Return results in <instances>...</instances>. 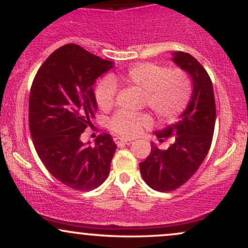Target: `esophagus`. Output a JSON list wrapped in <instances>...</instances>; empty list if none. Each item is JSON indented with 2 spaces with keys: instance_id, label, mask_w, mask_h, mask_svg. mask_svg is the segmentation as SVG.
I'll list each match as a JSON object with an SVG mask.
<instances>
[{
  "instance_id": "1",
  "label": "esophagus",
  "mask_w": 248,
  "mask_h": 248,
  "mask_svg": "<svg viewBox=\"0 0 248 248\" xmlns=\"http://www.w3.org/2000/svg\"><path fill=\"white\" fill-rule=\"evenodd\" d=\"M115 142L116 144H118L119 147H122V146H128V144H132V141L130 140H124V139H115Z\"/></svg>"
}]
</instances>
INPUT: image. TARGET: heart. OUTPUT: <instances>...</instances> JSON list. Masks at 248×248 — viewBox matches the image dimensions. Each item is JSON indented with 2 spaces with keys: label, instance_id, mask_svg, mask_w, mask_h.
<instances>
[{
  "label": "heart",
  "instance_id": "b5f03b06",
  "mask_svg": "<svg viewBox=\"0 0 248 248\" xmlns=\"http://www.w3.org/2000/svg\"><path fill=\"white\" fill-rule=\"evenodd\" d=\"M119 79L143 92L144 104L163 120L178 116L191 98V81L181 70L168 71L160 65L143 62L129 67ZM116 90V82L110 77L98 82L94 96L101 109L108 110L114 106ZM150 124L152 118L148 114L126 110L118 112L109 121L110 129L124 138H133Z\"/></svg>",
  "mask_w": 248,
  "mask_h": 248
}]
</instances>
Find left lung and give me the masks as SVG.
<instances>
[{"instance_id":"obj_1","label":"left lung","mask_w":248,"mask_h":248,"mask_svg":"<svg viewBox=\"0 0 248 248\" xmlns=\"http://www.w3.org/2000/svg\"><path fill=\"white\" fill-rule=\"evenodd\" d=\"M171 57L191 78V98L175 124L154 132L160 142L175 135L173 143L161 150L153 142L149 156L140 163L144 182L152 189L163 192L183 186L197 171L211 147L216 124L215 94L205 69L186 52L178 51Z\"/></svg>"}]
</instances>
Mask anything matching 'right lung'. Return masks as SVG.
I'll use <instances>...</instances> for the list:
<instances>
[{
  "mask_svg": "<svg viewBox=\"0 0 248 248\" xmlns=\"http://www.w3.org/2000/svg\"><path fill=\"white\" fill-rule=\"evenodd\" d=\"M113 66L66 44L47 57L31 86L29 127L36 152L53 177L78 191L106 181L116 149L109 134L99 135L94 146L80 139L98 109L93 85Z\"/></svg>",
  "mask_w": 248,
  "mask_h": 248,
  "instance_id": "1",
  "label": "right lung"
}]
</instances>
